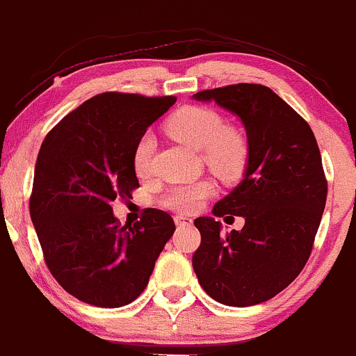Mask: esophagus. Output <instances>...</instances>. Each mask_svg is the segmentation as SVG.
Returning <instances> with one entry per match:
<instances>
[{"mask_svg":"<svg viewBox=\"0 0 356 356\" xmlns=\"http://www.w3.org/2000/svg\"><path fill=\"white\" fill-rule=\"evenodd\" d=\"M174 222L177 227H191L193 225V220L188 218V216H182V215H177L174 216Z\"/></svg>","mask_w":356,"mask_h":356,"instance_id":"1","label":"esophagus"}]
</instances>
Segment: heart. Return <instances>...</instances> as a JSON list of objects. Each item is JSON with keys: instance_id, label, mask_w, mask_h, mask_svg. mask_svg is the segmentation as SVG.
Segmentation results:
<instances>
[{"instance_id": "heart-1", "label": "heart", "mask_w": 356, "mask_h": 356, "mask_svg": "<svg viewBox=\"0 0 356 356\" xmlns=\"http://www.w3.org/2000/svg\"><path fill=\"white\" fill-rule=\"evenodd\" d=\"M167 133L186 147L201 149L207 165L223 181H235L244 174L249 156V147L244 134L228 128L218 112L204 107H182L170 115L165 124ZM155 141L149 134L138 140L133 153V167L136 175L147 177L152 168V155ZM215 191L211 181L174 184L163 194L162 204L181 213L194 211Z\"/></svg>"}]
</instances>
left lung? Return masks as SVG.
Masks as SVG:
<instances>
[{
	"instance_id": "8db88e82",
	"label": "left lung",
	"mask_w": 356,
	"mask_h": 356,
	"mask_svg": "<svg viewBox=\"0 0 356 356\" xmlns=\"http://www.w3.org/2000/svg\"><path fill=\"white\" fill-rule=\"evenodd\" d=\"M193 99L237 115L249 147L244 177L211 211L244 216L245 227L222 234L214 216L194 220L201 234L194 273L220 304H261L300 275L312 250L327 196L319 147L304 119L263 85L203 90Z\"/></svg>"
}]
</instances>
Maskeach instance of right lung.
Returning <instances> with one entry per match:
<instances>
[{
  "label": "right lung",
  "instance_id": "right-lung-1",
  "mask_svg": "<svg viewBox=\"0 0 356 356\" xmlns=\"http://www.w3.org/2000/svg\"><path fill=\"white\" fill-rule=\"evenodd\" d=\"M174 104L175 97L100 93L61 119L40 147L30 216L52 276L85 304L114 309L140 297L174 235L162 209H145L133 227L112 213L115 197L140 188L138 140Z\"/></svg>",
  "mask_w": 356,
  "mask_h": 356
}]
</instances>
